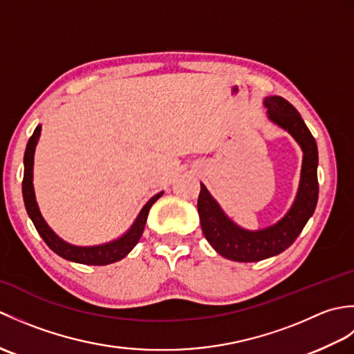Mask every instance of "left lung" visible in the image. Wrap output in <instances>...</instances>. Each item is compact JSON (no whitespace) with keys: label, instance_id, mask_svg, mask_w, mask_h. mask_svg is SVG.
Masks as SVG:
<instances>
[{"label":"left lung","instance_id":"1","mask_svg":"<svg viewBox=\"0 0 354 354\" xmlns=\"http://www.w3.org/2000/svg\"><path fill=\"white\" fill-rule=\"evenodd\" d=\"M263 103L270 122L288 131L301 147V178L295 201L283 219L257 231L245 230L232 222L201 183L198 212L202 232L216 252L232 261H260L288 250L312 217L318 202V147L313 135L299 112L283 97H266Z\"/></svg>","mask_w":354,"mask_h":354}]
</instances>
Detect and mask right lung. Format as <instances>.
<instances>
[{
	"label": "right lung",
	"instance_id": "add662e5",
	"mask_svg": "<svg viewBox=\"0 0 354 354\" xmlns=\"http://www.w3.org/2000/svg\"><path fill=\"white\" fill-rule=\"evenodd\" d=\"M41 135V124L36 126L32 137H30L26 153H24V179H22V196H24L26 209L32 219L35 228L39 232V236L44 239V242L48 245L51 251H55L62 259L70 260L74 263H82V265H94V266H104L115 263L118 260L124 259L129 254L133 246L138 243V240L142 236V231L146 227V221L149 216V209L155 202L162 196V192L155 194L150 198L147 204L142 207L137 219L132 223V227L126 231V234L118 237L117 240H112L109 243L97 245V246H76L71 243H66L65 240L59 237L55 231H53L37 207L35 189H33V160H35V149L37 145Z\"/></svg>",
	"mask_w": 354,
	"mask_h": 354
}]
</instances>
